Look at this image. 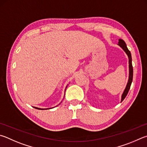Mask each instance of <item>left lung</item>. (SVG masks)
Returning <instances> with one entry per match:
<instances>
[{"label": "left lung", "mask_w": 147, "mask_h": 147, "mask_svg": "<svg viewBox=\"0 0 147 147\" xmlns=\"http://www.w3.org/2000/svg\"><path fill=\"white\" fill-rule=\"evenodd\" d=\"M118 46L121 48V49L124 51L126 53L127 55L128 56V58H129V80H128V82L126 85V87L124 90L123 92L121 95V102L125 99V98L126 97L127 95L128 92H129V90L130 89V85H131L132 82V78H133V67L132 65V57H131V53H130V51L128 49L127 47V45L125 44V41L122 39H119L118 40Z\"/></svg>", "instance_id": "1"}]
</instances>
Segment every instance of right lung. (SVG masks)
Listing matches in <instances>:
<instances>
[{
	"mask_svg": "<svg viewBox=\"0 0 147 147\" xmlns=\"http://www.w3.org/2000/svg\"><path fill=\"white\" fill-rule=\"evenodd\" d=\"M67 85L66 86V88H67ZM66 88H65V90H66ZM62 101H61V102H62ZM34 108H35V109H39V110H46V109H53V108H54V107H52V108H47V109H41V108H38V107H34Z\"/></svg>",
	"mask_w": 147,
	"mask_h": 147,
	"instance_id": "1",
	"label": "right lung"
}]
</instances>
